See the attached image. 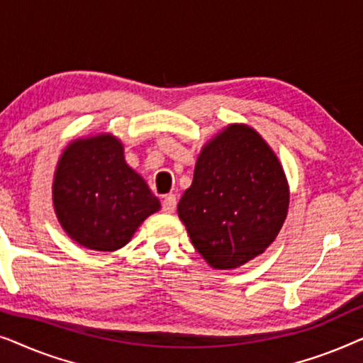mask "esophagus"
I'll list each match as a JSON object with an SVG mask.
<instances>
[{
    "label": "esophagus",
    "instance_id": "esophagus-1",
    "mask_svg": "<svg viewBox=\"0 0 363 363\" xmlns=\"http://www.w3.org/2000/svg\"><path fill=\"white\" fill-rule=\"evenodd\" d=\"M162 208H163V211H165V213H173V211H175L177 198H175V195H173V193H170V195H167V196H163Z\"/></svg>",
    "mask_w": 363,
    "mask_h": 363
}]
</instances>
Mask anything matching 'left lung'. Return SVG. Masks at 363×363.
I'll return each mask as SVG.
<instances>
[{"instance_id":"1","label":"left lung","mask_w":363,"mask_h":363,"mask_svg":"<svg viewBox=\"0 0 363 363\" xmlns=\"http://www.w3.org/2000/svg\"><path fill=\"white\" fill-rule=\"evenodd\" d=\"M289 210L274 150L246 123H230L198 153L178 218L213 269H236L272 245Z\"/></svg>"}]
</instances>
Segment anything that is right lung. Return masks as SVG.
<instances>
[{
	"mask_svg": "<svg viewBox=\"0 0 363 363\" xmlns=\"http://www.w3.org/2000/svg\"><path fill=\"white\" fill-rule=\"evenodd\" d=\"M52 206L72 241L104 252L125 246L162 208L112 133L74 138L64 148L54 172Z\"/></svg>",
	"mask_w": 363,
	"mask_h": 363,
	"instance_id": "1",
	"label": "right lung"
}]
</instances>
